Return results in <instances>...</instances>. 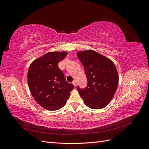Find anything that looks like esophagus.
<instances>
[{
  "label": "esophagus",
  "instance_id": "obj_1",
  "mask_svg": "<svg viewBox=\"0 0 149 149\" xmlns=\"http://www.w3.org/2000/svg\"><path fill=\"white\" fill-rule=\"evenodd\" d=\"M73 85L74 86V87H76V86H77V84H76V81H73Z\"/></svg>",
  "mask_w": 149,
  "mask_h": 149
}]
</instances>
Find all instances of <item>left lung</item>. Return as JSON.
I'll return each mask as SVG.
<instances>
[{
	"label": "left lung",
	"instance_id": "left-lung-1",
	"mask_svg": "<svg viewBox=\"0 0 149 149\" xmlns=\"http://www.w3.org/2000/svg\"><path fill=\"white\" fill-rule=\"evenodd\" d=\"M77 56L84 66L88 84L77 89L84 104L91 109L106 107L114 97L119 76L112 61L96 52L88 49L79 52Z\"/></svg>",
	"mask_w": 149,
	"mask_h": 149
}]
</instances>
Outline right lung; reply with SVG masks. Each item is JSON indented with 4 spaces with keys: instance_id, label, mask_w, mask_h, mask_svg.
I'll use <instances>...</instances> for the list:
<instances>
[{
    "instance_id": "obj_1",
    "label": "right lung",
    "mask_w": 149,
    "mask_h": 149,
    "mask_svg": "<svg viewBox=\"0 0 149 149\" xmlns=\"http://www.w3.org/2000/svg\"><path fill=\"white\" fill-rule=\"evenodd\" d=\"M66 52H52L34 60L29 66L27 81L31 95L42 107L49 111L61 109L66 103L74 86L66 82L58 63Z\"/></svg>"
}]
</instances>
